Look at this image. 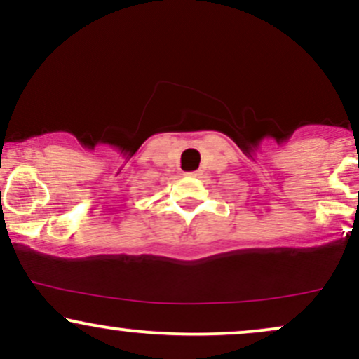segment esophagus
Wrapping results in <instances>:
<instances>
[{"mask_svg": "<svg viewBox=\"0 0 359 359\" xmlns=\"http://www.w3.org/2000/svg\"><path fill=\"white\" fill-rule=\"evenodd\" d=\"M187 175H189V177H199V175H201V172H199V170H196V172H189Z\"/></svg>", "mask_w": 359, "mask_h": 359, "instance_id": "1", "label": "esophagus"}]
</instances>
